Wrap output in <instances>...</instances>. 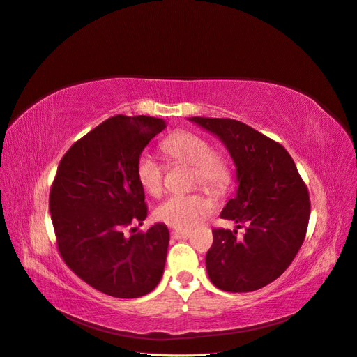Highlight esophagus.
<instances>
[{"instance_id": "34e87169", "label": "esophagus", "mask_w": 357, "mask_h": 357, "mask_svg": "<svg viewBox=\"0 0 357 357\" xmlns=\"http://www.w3.org/2000/svg\"><path fill=\"white\" fill-rule=\"evenodd\" d=\"M174 236L180 240H188L192 236V232L190 231H174Z\"/></svg>"}]
</instances>
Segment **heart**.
Wrapping results in <instances>:
<instances>
[{
	"label": "heart",
	"mask_w": 357,
	"mask_h": 357,
	"mask_svg": "<svg viewBox=\"0 0 357 357\" xmlns=\"http://www.w3.org/2000/svg\"><path fill=\"white\" fill-rule=\"evenodd\" d=\"M172 162H183L193 167L192 183L210 193H223L232 181V168L223 155L213 152L211 144L204 137L193 132H174L160 144ZM138 185L152 197L160 195L164 188V168L150 155L142 153L135 164ZM211 210L210 202L198 193L172 195L158 205L155 218L171 228L190 231Z\"/></svg>",
	"instance_id": "1"
}]
</instances>
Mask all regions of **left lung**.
Wrapping results in <instances>:
<instances>
[{"label": "left lung", "instance_id": "left-lung-1", "mask_svg": "<svg viewBox=\"0 0 357 357\" xmlns=\"http://www.w3.org/2000/svg\"><path fill=\"white\" fill-rule=\"evenodd\" d=\"M218 137L236 168L235 197L220 218L245 225L213 229V245L205 256L211 283L225 291H253L282 275L304 243L310 197L294 159L274 139L234 119L189 117Z\"/></svg>", "mask_w": 357, "mask_h": 357}]
</instances>
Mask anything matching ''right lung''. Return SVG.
Returning a JSON list of instances; mask_svg holds the SVG:
<instances>
[{
	"label": "right lung",
	"mask_w": 357,
	"mask_h": 357,
	"mask_svg": "<svg viewBox=\"0 0 357 357\" xmlns=\"http://www.w3.org/2000/svg\"><path fill=\"white\" fill-rule=\"evenodd\" d=\"M150 116H113L75 142L59 162L49 210L58 250L74 274L105 295L139 298L164 274L169 232L155 223L123 235L147 218L135 164L165 129Z\"/></svg>",
	"instance_id": "obj_1"
}]
</instances>
